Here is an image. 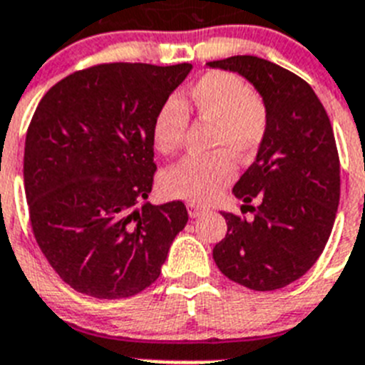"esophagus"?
I'll return each mask as SVG.
<instances>
[{
  "instance_id": "1",
  "label": "esophagus",
  "mask_w": 365,
  "mask_h": 365,
  "mask_svg": "<svg viewBox=\"0 0 365 365\" xmlns=\"http://www.w3.org/2000/svg\"><path fill=\"white\" fill-rule=\"evenodd\" d=\"M206 212L205 206L197 205V202H188V214L190 217H199V215H202Z\"/></svg>"
}]
</instances>
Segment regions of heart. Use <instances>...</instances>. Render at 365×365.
Returning a JSON list of instances; mask_svg holds the SVG:
<instances>
[{
  "mask_svg": "<svg viewBox=\"0 0 365 365\" xmlns=\"http://www.w3.org/2000/svg\"><path fill=\"white\" fill-rule=\"evenodd\" d=\"M212 122L210 150L205 157H185L160 175V188L168 197L190 202L214 201L235 177V163L252 159L265 140L269 111L265 100L227 71H208L186 89V100L168 98L155 113L151 138L163 155L182 144L188 115Z\"/></svg>",
  "mask_w": 365,
  "mask_h": 365,
  "instance_id": "heart-1",
  "label": "heart"
}]
</instances>
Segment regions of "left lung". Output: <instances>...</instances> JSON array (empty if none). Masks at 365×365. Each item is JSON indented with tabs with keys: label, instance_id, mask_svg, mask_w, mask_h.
Instances as JSON below:
<instances>
[{
	"label": "left lung",
	"instance_id": "obj_1",
	"mask_svg": "<svg viewBox=\"0 0 365 365\" xmlns=\"http://www.w3.org/2000/svg\"><path fill=\"white\" fill-rule=\"evenodd\" d=\"M208 66L245 76L269 111L256 160L232 190L245 202L241 212L254 215L222 212L228 230L214 261L247 289L278 291L314 265L333 230L340 201L333 125L312 87L269 60L230 56Z\"/></svg>",
	"mask_w": 365,
	"mask_h": 365
}]
</instances>
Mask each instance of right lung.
Instances as JSON below:
<instances>
[{
	"label": "right lung",
	"instance_id": "1",
	"mask_svg": "<svg viewBox=\"0 0 365 365\" xmlns=\"http://www.w3.org/2000/svg\"><path fill=\"white\" fill-rule=\"evenodd\" d=\"M192 63H100L40 100L25 138L24 180L38 247L82 294L120 299L159 278L188 222L182 201L144 202L153 186L155 113Z\"/></svg>",
	"mask_w": 365,
	"mask_h": 365
}]
</instances>
